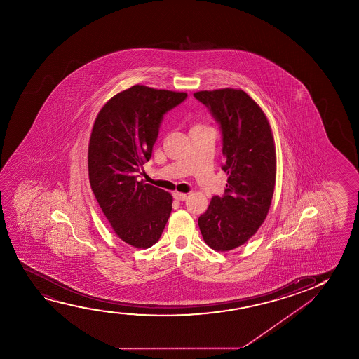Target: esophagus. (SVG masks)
Listing matches in <instances>:
<instances>
[{
  "mask_svg": "<svg viewBox=\"0 0 359 359\" xmlns=\"http://www.w3.org/2000/svg\"><path fill=\"white\" fill-rule=\"evenodd\" d=\"M172 196H174V198L175 200H177V201H185L187 200V194H182V192H172Z\"/></svg>",
  "mask_w": 359,
  "mask_h": 359,
  "instance_id": "obj_1",
  "label": "esophagus"
}]
</instances>
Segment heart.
I'll list each match as a JSON object with an SVG mask.
<instances>
[{
  "mask_svg": "<svg viewBox=\"0 0 359 359\" xmlns=\"http://www.w3.org/2000/svg\"><path fill=\"white\" fill-rule=\"evenodd\" d=\"M197 126H201V125H196V126H195V128H197Z\"/></svg>",
  "mask_w": 359,
  "mask_h": 359,
  "instance_id": "1",
  "label": "heart"
}]
</instances>
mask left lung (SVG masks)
I'll use <instances>...</instances> for the list:
<instances>
[{
	"mask_svg": "<svg viewBox=\"0 0 359 359\" xmlns=\"http://www.w3.org/2000/svg\"><path fill=\"white\" fill-rule=\"evenodd\" d=\"M194 97L221 125L226 172L224 196L212 197L198 226L207 245L229 251L245 244L265 222L276 184V147L265 113L241 89L200 90Z\"/></svg>",
	"mask_w": 359,
	"mask_h": 359,
	"instance_id": "left-lung-1",
	"label": "left lung"
}]
</instances>
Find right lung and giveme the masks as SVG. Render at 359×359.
Masks as SVG:
<instances>
[{"instance_id": "obj_1", "label": "right lung", "mask_w": 359, "mask_h": 359, "mask_svg": "<svg viewBox=\"0 0 359 359\" xmlns=\"http://www.w3.org/2000/svg\"><path fill=\"white\" fill-rule=\"evenodd\" d=\"M184 92L133 86L109 99L94 121L88 146L89 182L114 233L148 249L162 236L172 196L137 182L152 156L163 115L187 98Z\"/></svg>"}]
</instances>
